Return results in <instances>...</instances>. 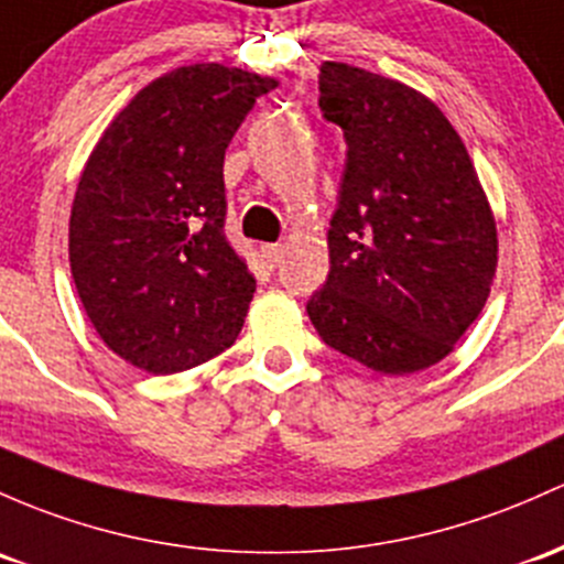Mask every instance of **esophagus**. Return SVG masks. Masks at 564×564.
<instances>
[{"instance_id":"1","label":"esophagus","mask_w":564,"mask_h":564,"mask_svg":"<svg viewBox=\"0 0 564 564\" xmlns=\"http://www.w3.org/2000/svg\"><path fill=\"white\" fill-rule=\"evenodd\" d=\"M260 258H263V263L269 265V269H274L282 260V245H263L260 247Z\"/></svg>"}]
</instances>
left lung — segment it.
I'll return each instance as SVG.
<instances>
[{
    "label": "left lung",
    "mask_w": 564,
    "mask_h": 564,
    "mask_svg": "<svg viewBox=\"0 0 564 564\" xmlns=\"http://www.w3.org/2000/svg\"><path fill=\"white\" fill-rule=\"evenodd\" d=\"M319 110L347 139L328 282L306 312L319 338L403 377L452 352L481 314L498 228L468 150L420 90L360 66H319Z\"/></svg>",
    "instance_id": "left-lung-1"
}]
</instances>
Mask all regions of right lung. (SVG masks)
Returning <instances> with one entry per match:
<instances>
[{
    "label": "right lung",
    "mask_w": 564,
    "mask_h": 564,
    "mask_svg": "<svg viewBox=\"0 0 564 564\" xmlns=\"http://www.w3.org/2000/svg\"><path fill=\"white\" fill-rule=\"evenodd\" d=\"M274 77L223 64L166 72L96 142L69 217L83 308L115 355L177 373L226 352L256 276L226 239V148Z\"/></svg>",
    "instance_id": "1"
}]
</instances>
